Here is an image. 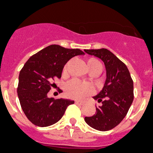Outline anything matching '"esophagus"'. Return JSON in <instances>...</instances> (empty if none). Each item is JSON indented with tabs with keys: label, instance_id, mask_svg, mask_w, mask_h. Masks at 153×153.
I'll return each mask as SVG.
<instances>
[{
	"label": "esophagus",
	"instance_id": "34e87169",
	"mask_svg": "<svg viewBox=\"0 0 153 153\" xmlns=\"http://www.w3.org/2000/svg\"><path fill=\"white\" fill-rule=\"evenodd\" d=\"M84 101H82V100H75V104H80V105H82V104H84Z\"/></svg>",
	"mask_w": 153,
	"mask_h": 153
}]
</instances>
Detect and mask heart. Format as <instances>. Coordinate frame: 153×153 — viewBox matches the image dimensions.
Masks as SVG:
<instances>
[{
	"instance_id": "b5f03b06",
	"label": "heart",
	"mask_w": 153,
	"mask_h": 153,
	"mask_svg": "<svg viewBox=\"0 0 153 153\" xmlns=\"http://www.w3.org/2000/svg\"><path fill=\"white\" fill-rule=\"evenodd\" d=\"M88 65L90 71H96L100 73L102 69V64L99 60L94 58H91L88 60ZM67 66L65 67V70ZM65 92L69 97L75 99L83 98L85 96L91 94L93 92V88L89 84L82 82L79 80L74 79L68 82L65 87Z\"/></svg>"
}]
</instances>
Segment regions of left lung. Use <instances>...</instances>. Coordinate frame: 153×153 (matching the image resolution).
Here are the masks:
<instances>
[{"mask_svg":"<svg viewBox=\"0 0 153 153\" xmlns=\"http://www.w3.org/2000/svg\"><path fill=\"white\" fill-rule=\"evenodd\" d=\"M85 52L104 62L107 76L102 90L93 97L102 104L96 107L95 114L85 117V120L95 130L107 131L126 117L133 100V82L126 65L108 49H85Z\"/></svg>","mask_w":153,"mask_h":153,"instance_id":"1","label":"left lung"}]
</instances>
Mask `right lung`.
<instances>
[{
    "label": "right lung",
    "instance_id": "add662e5",
    "mask_svg": "<svg viewBox=\"0 0 153 153\" xmlns=\"http://www.w3.org/2000/svg\"><path fill=\"white\" fill-rule=\"evenodd\" d=\"M85 53L79 49H65L51 45L32 56L19 75L17 94L29 120L41 127L57 123L70 104L68 99L48 97L54 78H60L64 65L71 58Z\"/></svg>",
    "mask_w": 153,
    "mask_h": 153
}]
</instances>
